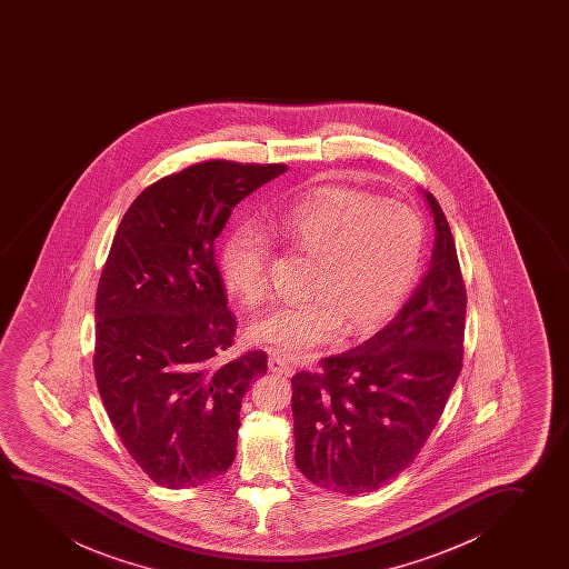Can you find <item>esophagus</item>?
I'll return each mask as SVG.
<instances>
[{
	"label": "esophagus",
	"instance_id": "obj_1",
	"mask_svg": "<svg viewBox=\"0 0 569 569\" xmlns=\"http://www.w3.org/2000/svg\"><path fill=\"white\" fill-rule=\"evenodd\" d=\"M268 367H270V371L272 373L278 375H291L296 369H293V366L289 363V359L281 358L280 353H270V358H268Z\"/></svg>",
	"mask_w": 569,
	"mask_h": 569
}]
</instances>
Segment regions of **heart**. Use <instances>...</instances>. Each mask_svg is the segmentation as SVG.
I'll use <instances>...</instances> for the list:
<instances>
[{
  "instance_id": "heart-1",
  "label": "heart",
  "mask_w": 569,
  "mask_h": 569,
  "mask_svg": "<svg viewBox=\"0 0 569 569\" xmlns=\"http://www.w3.org/2000/svg\"><path fill=\"white\" fill-rule=\"evenodd\" d=\"M289 249L312 258L305 280L309 296L260 315L250 336L297 358L327 342L346 320L348 330H369L387 319L412 289L423 250V227L405 206L353 190H330L293 206L270 223ZM270 241L254 226L227 234L219 270L242 303L268 293Z\"/></svg>"
}]
</instances>
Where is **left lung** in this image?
<instances>
[{
    "label": "left lung",
    "instance_id": "left-lung-1",
    "mask_svg": "<svg viewBox=\"0 0 569 569\" xmlns=\"http://www.w3.org/2000/svg\"><path fill=\"white\" fill-rule=\"evenodd\" d=\"M436 244L420 286L387 327L291 379L296 465L346 496L381 488L412 465L462 369L467 289L451 227L423 192Z\"/></svg>",
    "mask_w": 569,
    "mask_h": 569
}]
</instances>
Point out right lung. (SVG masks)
<instances>
[{"instance_id": "add662e5", "label": "right lung", "mask_w": 569, "mask_h": 569, "mask_svg": "<svg viewBox=\"0 0 569 569\" xmlns=\"http://www.w3.org/2000/svg\"><path fill=\"white\" fill-rule=\"evenodd\" d=\"M286 171L196 163L146 188L118 226L94 301V379L126 451L164 488L233 462L242 397L268 358L223 361L237 320L213 249L234 206Z\"/></svg>"}]
</instances>
